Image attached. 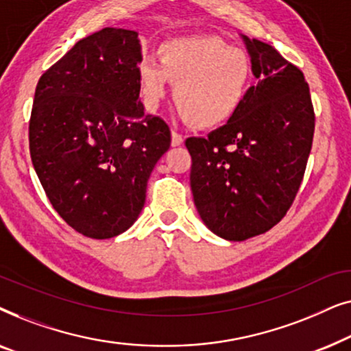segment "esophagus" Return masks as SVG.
<instances>
[{
	"mask_svg": "<svg viewBox=\"0 0 351 351\" xmlns=\"http://www.w3.org/2000/svg\"><path fill=\"white\" fill-rule=\"evenodd\" d=\"M182 143H184V137H182L177 131H172L171 132V145L179 147V145H182Z\"/></svg>",
	"mask_w": 351,
	"mask_h": 351,
	"instance_id": "1",
	"label": "esophagus"
}]
</instances>
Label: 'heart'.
<instances>
[{
  "label": "heart",
  "mask_w": 351,
  "mask_h": 351,
  "mask_svg": "<svg viewBox=\"0 0 351 351\" xmlns=\"http://www.w3.org/2000/svg\"><path fill=\"white\" fill-rule=\"evenodd\" d=\"M138 88L147 108L155 110L174 84V102L182 117L206 129L228 121L246 99L252 62L239 47L214 36L176 38L138 64Z\"/></svg>",
  "instance_id": "obj_1"
}]
</instances>
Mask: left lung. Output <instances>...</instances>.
Masks as SVG:
<instances>
[{
	"mask_svg": "<svg viewBox=\"0 0 351 351\" xmlns=\"http://www.w3.org/2000/svg\"><path fill=\"white\" fill-rule=\"evenodd\" d=\"M243 41L257 84L227 124L185 141L199 217L228 241L265 233L285 217L304 179L315 132L304 73L267 43Z\"/></svg>",
	"mask_w": 351,
	"mask_h": 351,
	"instance_id": "8db88e82",
	"label": "left lung"
}]
</instances>
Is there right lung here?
<instances>
[{"mask_svg": "<svg viewBox=\"0 0 351 351\" xmlns=\"http://www.w3.org/2000/svg\"><path fill=\"white\" fill-rule=\"evenodd\" d=\"M138 33L104 28L83 38L38 81L28 141L38 179L76 232H126L145 204L147 182L171 131L138 99Z\"/></svg>", "mask_w": 351, "mask_h": 351, "instance_id": "obj_1", "label": "right lung"}]
</instances>
